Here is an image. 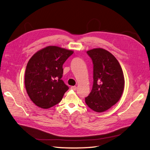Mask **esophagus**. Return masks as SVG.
Segmentation results:
<instances>
[{
  "mask_svg": "<svg viewBox=\"0 0 150 150\" xmlns=\"http://www.w3.org/2000/svg\"><path fill=\"white\" fill-rule=\"evenodd\" d=\"M71 89H72V90H74V91H76V90L77 89V87H76V86H71Z\"/></svg>",
  "mask_w": 150,
  "mask_h": 150,
  "instance_id": "34e87169",
  "label": "esophagus"
}]
</instances>
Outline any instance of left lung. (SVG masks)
<instances>
[{
	"mask_svg": "<svg viewBox=\"0 0 150 150\" xmlns=\"http://www.w3.org/2000/svg\"><path fill=\"white\" fill-rule=\"evenodd\" d=\"M93 64V85L86 104L101 112L120 100L124 90L125 78L119 62L111 53L101 48L87 51Z\"/></svg>",
	"mask_w": 150,
	"mask_h": 150,
	"instance_id": "8db88e82",
	"label": "left lung"
}]
</instances>
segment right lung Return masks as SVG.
Returning a JSON list of instances; mask_svg holds the SVG:
<instances>
[{
	"label": "right lung",
	"mask_w": 150,
	"mask_h": 150,
	"mask_svg": "<svg viewBox=\"0 0 150 150\" xmlns=\"http://www.w3.org/2000/svg\"><path fill=\"white\" fill-rule=\"evenodd\" d=\"M73 51L57 46L45 47L33 56L27 64L25 86L30 99L43 109L59 103L69 87L61 79L62 65Z\"/></svg>",
	"instance_id": "obj_1"
}]
</instances>
